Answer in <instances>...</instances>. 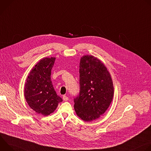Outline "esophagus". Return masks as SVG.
I'll return each mask as SVG.
<instances>
[{"label":"esophagus","instance_id":"1","mask_svg":"<svg viewBox=\"0 0 151 151\" xmlns=\"http://www.w3.org/2000/svg\"><path fill=\"white\" fill-rule=\"evenodd\" d=\"M63 100H64V101H68V100H69V97H68V96H63Z\"/></svg>","mask_w":151,"mask_h":151}]
</instances>
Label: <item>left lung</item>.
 Masks as SVG:
<instances>
[{
	"label": "left lung",
	"mask_w": 151,
	"mask_h": 151,
	"mask_svg": "<svg viewBox=\"0 0 151 151\" xmlns=\"http://www.w3.org/2000/svg\"><path fill=\"white\" fill-rule=\"evenodd\" d=\"M79 85V93L73 100L76 115L85 121L99 118L108 108L114 96L111 75L100 60L92 55L81 58Z\"/></svg>",
	"instance_id": "8db88e82"
}]
</instances>
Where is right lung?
<instances>
[{
	"label": "right lung",
	"instance_id": "right-lung-1",
	"mask_svg": "<svg viewBox=\"0 0 151 151\" xmlns=\"http://www.w3.org/2000/svg\"><path fill=\"white\" fill-rule=\"evenodd\" d=\"M55 57L40 60L29 74L24 86V96L29 106L37 114L52 113L63 99L58 96L51 79Z\"/></svg>",
	"mask_w": 151,
	"mask_h": 151
}]
</instances>
